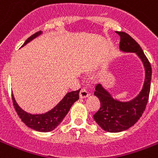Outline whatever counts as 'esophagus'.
<instances>
[{"mask_svg": "<svg viewBox=\"0 0 158 158\" xmlns=\"http://www.w3.org/2000/svg\"><path fill=\"white\" fill-rule=\"evenodd\" d=\"M89 96V92L87 91L85 89H82L79 92V97L81 98H86L87 97Z\"/></svg>", "mask_w": 158, "mask_h": 158, "instance_id": "obj_1", "label": "esophagus"}]
</instances>
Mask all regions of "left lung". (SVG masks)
Wrapping results in <instances>:
<instances>
[{
	"label": "left lung",
	"mask_w": 158,
	"mask_h": 158,
	"mask_svg": "<svg viewBox=\"0 0 158 158\" xmlns=\"http://www.w3.org/2000/svg\"><path fill=\"white\" fill-rule=\"evenodd\" d=\"M116 33L120 37V51L136 53L142 60L145 69V79L139 95L129 102L114 99L101 84L96 85L94 95L98 98L101 106L94 115V119L102 130L110 133L128 130L142 116L148 101L152 79V67L141 47L126 33L116 32Z\"/></svg>",
	"instance_id": "1"
}]
</instances>
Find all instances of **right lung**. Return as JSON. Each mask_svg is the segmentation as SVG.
I'll list each match as a JSON object with an SVG mask.
<instances>
[{
  "mask_svg": "<svg viewBox=\"0 0 158 158\" xmlns=\"http://www.w3.org/2000/svg\"><path fill=\"white\" fill-rule=\"evenodd\" d=\"M40 34H42V31L37 32L32 36H30L25 41V43H23L22 47L26 45L27 43L37 38ZM79 91H80V89L77 90V91L69 92L66 94V95L63 98L61 101L53 109L48 112L44 113V114L32 115V114H29V113L22 110L16 102L13 94H12V100H13V104L16 112L22 120V121L28 127L37 130V131H39V132H50L52 130H55L60 124V122L67 115V113L69 112L72 105L77 100H79Z\"/></svg>",
  "mask_w": 158,
  "mask_h": 158,
  "instance_id": "1",
  "label": "right lung"
}]
</instances>
